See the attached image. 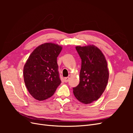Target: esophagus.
<instances>
[{
    "instance_id": "1",
    "label": "esophagus",
    "mask_w": 133,
    "mask_h": 133,
    "mask_svg": "<svg viewBox=\"0 0 133 133\" xmlns=\"http://www.w3.org/2000/svg\"><path fill=\"white\" fill-rule=\"evenodd\" d=\"M69 80V77H66L64 78V82L65 83H67Z\"/></svg>"
}]
</instances>
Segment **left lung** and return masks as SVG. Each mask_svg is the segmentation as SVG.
<instances>
[{
	"label": "left lung",
	"instance_id": "8db88e82",
	"mask_svg": "<svg viewBox=\"0 0 133 133\" xmlns=\"http://www.w3.org/2000/svg\"><path fill=\"white\" fill-rule=\"evenodd\" d=\"M82 59L80 82L73 88V93L79 102L90 104L98 100L105 90L109 71L105 57L94 45L76 46Z\"/></svg>",
	"mask_w": 133,
	"mask_h": 133
}]
</instances>
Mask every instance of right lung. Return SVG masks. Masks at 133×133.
I'll return each mask as SVG.
<instances>
[{
    "label": "right lung",
    "mask_w": 133,
    "mask_h": 133,
    "mask_svg": "<svg viewBox=\"0 0 133 133\" xmlns=\"http://www.w3.org/2000/svg\"><path fill=\"white\" fill-rule=\"evenodd\" d=\"M62 47L44 43L32 52L24 66V80L28 91L39 101L53 95L61 83L57 57Z\"/></svg>",
    "instance_id": "add662e5"
}]
</instances>
